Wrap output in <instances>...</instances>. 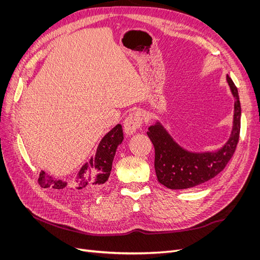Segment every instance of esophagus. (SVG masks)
Instances as JSON below:
<instances>
[{"label":"esophagus","instance_id":"34e87169","mask_svg":"<svg viewBox=\"0 0 260 260\" xmlns=\"http://www.w3.org/2000/svg\"><path fill=\"white\" fill-rule=\"evenodd\" d=\"M142 120L143 118L140 112L137 111V112L130 113L123 122V129H124L125 135L131 136L137 130H139L141 125H142Z\"/></svg>","mask_w":260,"mask_h":260}]
</instances>
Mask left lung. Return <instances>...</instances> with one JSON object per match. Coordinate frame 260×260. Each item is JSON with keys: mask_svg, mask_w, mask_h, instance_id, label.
I'll use <instances>...</instances> for the list:
<instances>
[{"mask_svg": "<svg viewBox=\"0 0 260 260\" xmlns=\"http://www.w3.org/2000/svg\"><path fill=\"white\" fill-rule=\"evenodd\" d=\"M235 99L233 127L228 142L217 152L192 153L181 147L162 124L157 121L148 128L147 136L155 148V171L159 183L171 190L193 187L215 178L230 161L237 148L241 129V104L238 89L226 76Z\"/></svg>", "mask_w": 260, "mask_h": 260, "instance_id": "8db88e82", "label": "left lung"}]
</instances>
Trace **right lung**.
Instances as JSON below:
<instances>
[{"label":"right lung","mask_w":260,"mask_h":260,"mask_svg":"<svg viewBox=\"0 0 260 260\" xmlns=\"http://www.w3.org/2000/svg\"><path fill=\"white\" fill-rule=\"evenodd\" d=\"M122 140V127L121 124H117L101 140L95 156L91 157V159L83 165L77 176L64 181L55 179L41 170L38 179L39 184L44 188L70 194H78L88 188L102 186L111 175L117 147L121 144Z\"/></svg>","instance_id":"add662e5"}]
</instances>
